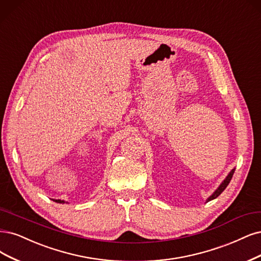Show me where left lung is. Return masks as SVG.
I'll list each match as a JSON object with an SVG mask.
<instances>
[{
  "mask_svg": "<svg viewBox=\"0 0 261 261\" xmlns=\"http://www.w3.org/2000/svg\"><path fill=\"white\" fill-rule=\"evenodd\" d=\"M234 170H236V168H233L231 172L228 174V176L223 179V181L220 184V186L216 189V190H215L214 192H213V194L208 197L207 200H206V202H210V201H212V200H214V199H216V197H218L221 193H222V191L224 190V189L227 188V186L229 185V182L231 181V179H232V176H233V174H234Z\"/></svg>",
  "mask_w": 261,
  "mask_h": 261,
  "instance_id": "obj_1",
  "label": "left lung"
}]
</instances>
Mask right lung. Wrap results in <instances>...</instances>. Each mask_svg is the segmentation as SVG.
Listing matches in <instances>:
<instances>
[{
  "label": "right lung",
  "instance_id": "right-lung-1",
  "mask_svg": "<svg viewBox=\"0 0 261 261\" xmlns=\"http://www.w3.org/2000/svg\"><path fill=\"white\" fill-rule=\"evenodd\" d=\"M54 202H57V203H61V204H65V203H68V202H66V201H64V200H53Z\"/></svg>",
  "mask_w": 261,
  "mask_h": 261
}]
</instances>
